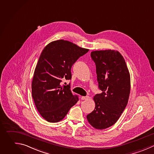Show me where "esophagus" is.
I'll return each mask as SVG.
<instances>
[{
    "instance_id": "esophagus-1",
    "label": "esophagus",
    "mask_w": 154,
    "mask_h": 154,
    "mask_svg": "<svg viewBox=\"0 0 154 154\" xmlns=\"http://www.w3.org/2000/svg\"><path fill=\"white\" fill-rule=\"evenodd\" d=\"M89 98V96H82L81 97V100H87Z\"/></svg>"
}]
</instances>
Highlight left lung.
Returning a JSON list of instances; mask_svg holds the SVG:
<instances>
[{"instance_id": "obj_1", "label": "left lung", "mask_w": 154, "mask_h": 154, "mask_svg": "<svg viewBox=\"0 0 154 154\" xmlns=\"http://www.w3.org/2000/svg\"><path fill=\"white\" fill-rule=\"evenodd\" d=\"M98 87L102 92L93 99L95 108L87 116L90 124L103 129L113 125L126 108L130 93V75L125 61L117 51H93Z\"/></svg>"}]
</instances>
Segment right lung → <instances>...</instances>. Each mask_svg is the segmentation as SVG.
Masks as SVG:
<instances>
[{"instance_id": "add662e5", "label": "right lung", "mask_w": 154, "mask_h": 154, "mask_svg": "<svg viewBox=\"0 0 154 154\" xmlns=\"http://www.w3.org/2000/svg\"><path fill=\"white\" fill-rule=\"evenodd\" d=\"M88 51L63 40L52 42L43 50L32 79V96L37 110L48 122L63 120L78 102L70 84L61 86V82L71 79L73 64Z\"/></svg>"}]
</instances>
